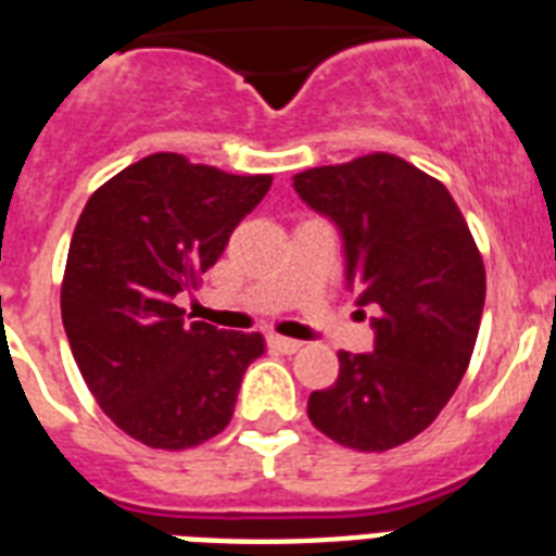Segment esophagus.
I'll return each instance as SVG.
<instances>
[{
	"instance_id": "obj_1",
	"label": "esophagus",
	"mask_w": 556,
	"mask_h": 556,
	"mask_svg": "<svg viewBox=\"0 0 556 556\" xmlns=\"http://www.w3.org/2000/svg\"><path fill=\"white\" fill-rule=\"evenodd\" d=\"M268 346L270 350H279V353L286 355H294L300 353V341H294V338H282V334H268Z\"/></svg>"
}]
</instances>
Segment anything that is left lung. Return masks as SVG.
<instances>
[{
  "instance_id": "1",
  "label": "left lung",
  "mask_w": 556,
  "mask_h": 556,
  "mask_svg": "<svg viewBox=\"0 0 556 556\" xmlns=\"http://www.w3.org/2000/svg\"><path fill=\"white\" fill-rule=\"evenodd\" d=\"M312 210L344 232L346 282L376 306V346L338 353L308 419L355 452H388L426 431L464 379L484 312L486 270L455 198L396 154L355 156L294 177Z\"/></svg>"
}]
</instances>
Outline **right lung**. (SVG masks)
<instances>
[{
    "instance_id": "1",
    "label": "right lung",
    "mask_w": 556,
    "mask_h": 556,
    "mask_svg": "<svg viewBox=\"0 0 556 556\" xmlns=\"http://www.w3.org/2000/svg\"><path fill=\"white\" fill-rule=\"evenodd\" d=\"M270 180L163 151L110 177L80 212L63 329L99 408L146 446L180 452L222 434L241 376L265 353L260 332L184 320L175 296L201 286Z\"/></svg>"
}]
</instances>
